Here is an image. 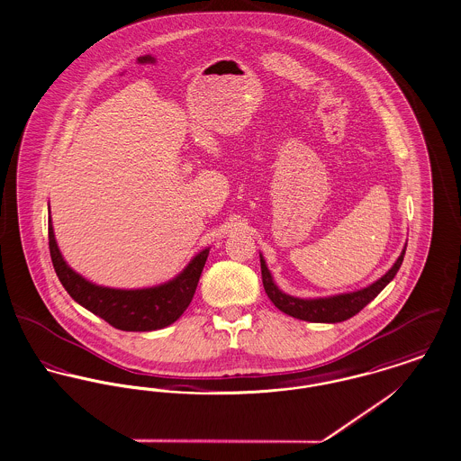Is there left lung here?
I'll return each instance as SVG.
<instances>
[{
	"mask_svg": "<svg viewBox=\"0 0 461 461\" xmlns=\"http://www.w3.org/2000/svg\"><path fill=\"white\" fill-rule=\"evenodd\" d=\"M403 255H405V249H402L397 262L384 276L379 277L377 281L368 285L367 288H362V290H357L351 294H339V295L320 297V299H299V297L283 294L271 276L264 257L260 255L262 283H264L267 297L285 314H290V316H294L297 320H304V321H314V323H339V321H344V320L355 316L357 312H360L370 301H374L379 295V292L397 275V271L403 262Z\"/></svg>",
	"mask_w": 461,
	"mask_h": 461,
	"instance_id": "left-lung-1",
	"label": "left lung"
}]
</instances>
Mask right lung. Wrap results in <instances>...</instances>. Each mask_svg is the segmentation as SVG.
Returning a JSON list of instances; mask_svg holds the SVG:
<instances>
[{
	"mask_svg": "<svg viewBox=\"0 0 461 461\" xmlns=\"http://www.w3.org/2000/svg\"><path fill=\"white\" fill-rule=\"evenodd\" d=\"M49 248L56 275L71 299L125 332H150L175 323L192 303L210 253V248L199 251L178 276L164 285L119 290L94 285L66 264L56 243L52 220H49Z\"/></svg>",
	"mask_w": 461,
	"mask_h": 461,
	"instance_id": "obj_1",
	"label": "right lung"
}]
</instances>
